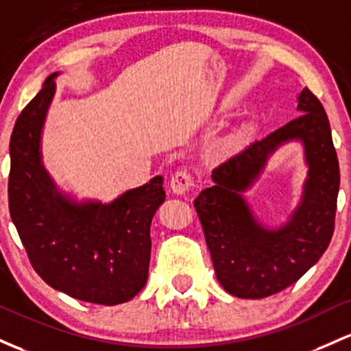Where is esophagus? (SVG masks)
<instances>
[{
  "label": "esophagus",
  "instance_id": "esophagus-1",
  "mask_svg": "<svg viewBox=\"0 0 351 351\" xmlns=\"http://www.w3.org/2000/svg\"><path fill=\"white\" fill-rule=\"evenodd\" d=\"M194 186V180H192V176L189 174L187 171H177L171 179V189L174 194H186V192Z\"/></svg>",
  "mask_w": 351,
  "mask_h": 351
}]
</instances>
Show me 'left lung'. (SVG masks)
<instances>
[{
  "instance_id": "1",
  "label": "left lung",
  "mask_w": 351,
  "mask_h": 351,
  "mask_svg": "<svg viewBox=\"0 0 351 351\" xmlns=\"http://www.w3.org/2000/svg\"><path fill=\"white\" fill-rule=\"evenodd\" d=\"M300 116L212 171L214 186L194 200L215 275L228 293L263 298L282 292L320 261L332 240L340 169L322 102L303 88ZM302 142L309 167L302 199L291 219L270 229L243 197L283 143Z\"/></svg>"
}]
</instances>
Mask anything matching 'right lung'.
<instances>
[{
    "label": "right lung",
    "instance_id": "1",
    "mask_svg": "<svg viewBox=\"0 0 351 351\" xmlns=\"http://www.w3.org/2000/svg\"><path fill=\"white\" fill-rule=\"evenodd\" d=\"M58 76L46 77L11 134L10 214L31 265L48 285L77 300L117 305L147 282L151 222L165 199L164 179L157 176L109 204L80 202L59 191L41 154Z\"/></svg>",
    "mask_w": 351,
    "mask_h": 351
}]
</instances>
